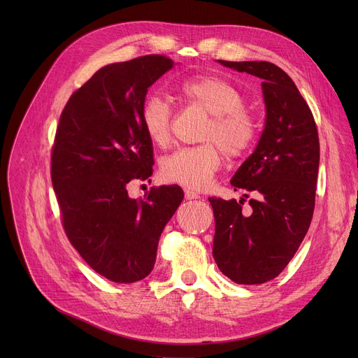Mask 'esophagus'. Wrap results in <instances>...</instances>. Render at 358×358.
<instances>
[{
  "label": "esophagus",
  "instance_id": "obj_1",
  "mask_svg": "<svg viewBox=\"0 0 358 358\" xmlns=\"http://www.w3.org/2000/svg\"><path fill=\"white\" fill-rule=\"evenodd\" d=\"M185 199L187 200H194V199H200V194H197L196 192H193V190H190V189H185Z\"/></svg>",
  "mask_w": 358,
  "mask_h": 358
}]
</instances>
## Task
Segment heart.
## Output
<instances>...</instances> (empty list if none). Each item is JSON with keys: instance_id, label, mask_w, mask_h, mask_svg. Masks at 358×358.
<instances>
[{"instance_id": "heart-1", "label": "heart", "mask_w": 358, "mask_h": 358, "mask_svg": "<svg viewBox=\"0 0 358 358\" xmlns=\"http://www.w3.org/2000/svg\"><path fill=\"white\" fill-rule=\"evenodd\" d=\"M177 92L184 101L210 115L201 135L208 142L174 150L162 159L159 174L164 181L200 190L217 173L223 152L238 158L252 146L258 124L252 113L243 107L241 91L223 78L197 75L180 83ZM141 123L154 145L164 148L171 141L173 113L159 96H150L143 101Z\"/></svg>"}]
</instances>
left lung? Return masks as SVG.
Returning <instances> with one entry per match:
<instances>
[{"label": "left lung", "instance_id": "left-lung-1", "mask_svg": "<svg viewBox=\"0 0 358 358\" xmlns=\"http://www.w3.org/2000/svg\"><path fill=\"white\" fill-rule=\"evenodd\" d=\"M219 62L262 80L267 119L254 154L231 181L235 190L257 194L250 210H242L245 199H209L215 215L213 258L235 283L262 285L286 268L310 227L317 129L308 103L283 69L266 61Z\"/></svg>", "mask_w": 358, "mask_h": 358}]
</instances>
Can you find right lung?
Listing matches in <instances>:
<instances>
[{"label": "right lung", "mask_w": 358, "mask_h": 358, "mask_svg": "<svg viewBox=\"0 0 358 358\" xmlns=\"http://www.w3.org/2000/svg\"><path fill=\"white\" fill-rule=\"evenodd\" d=\"M173 59L145 55L99 69L64 107L50 155L62 227L87 264L115 283H135L155 266L159 236L184 193L150 187L130 199L127 184L150 181L152 142L141 123L148 88Z\"/></svg>", "instance_id": "1"}]
</instances>
